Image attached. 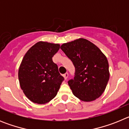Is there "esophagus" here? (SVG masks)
<instances>
[{"mask_svg": "<svg viewBox=\"0 0 129 129\" xmlns=\"http://www.w3.org/2000/svg\"><path fill=\"white\" fill-rule=\"evenodd\" d=\"M63 77H64V79H67V78H68V73H65V74H63Z\"/></svg>", "mask_w": 129, "mask_h": 129, "instance_id": "1", "label": "esophagus"}]
</instances>
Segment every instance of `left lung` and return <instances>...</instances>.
I'll list each match as a JSON object with an SVG mask.
<instances>
[{"label":"left lung","mask_w":129,"mask_h":129,"mask_svg":"<svg viewBox=\"0 0 129 129\" xmlns=\"http://www.w3.org/2000/svg\"><path fill=\"white\" fill-rule=\"evenodd\" d=\"M61 49L72 61L76 72L68 81L73 94L83 101H92L105 91L110 74L107 57L98 46L80 38L64 43Z\"/></svg>","instance_id":"8db88e82"}]
</instances>
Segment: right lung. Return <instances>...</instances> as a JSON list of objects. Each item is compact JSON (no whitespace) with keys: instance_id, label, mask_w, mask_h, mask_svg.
Instances as JSON below:
<instances>
[{"instance_id":"right-lung-1","label":"right lung","mask_w":129,"mask_h":129,"mask_svg":"<svg viewBox=\"0 0 129 129\" xmlns=\"http://www.w3.org/2000/svg\"><path fill=\"white\" fill-rule=\"evenodd\" d=\"M60 44L39 41L24 55L19 67V83L27 98L35 103L45 104L55 97L64 77L52 57Z\"/></svg>"}]
</instances>
